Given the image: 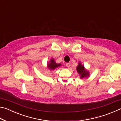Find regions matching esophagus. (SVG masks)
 I'll use <instances>...</instances> for the list:
<instances>
[{
	"label": "esophagus",
	"mask_w": 121,
	"mask_h": 121,
	"mask_svg": "<svg viewBox=\"0 0 121 121\" xmlns=\"http://www.w3.org/2000/svg\"><path fill=\"white\" fill-rule=\"evenodd\" d=\"M66 66L68 68H69L70 67V63H66Z\"/></svg>",
	"instance_id": "34e87169"
}]
</instances>
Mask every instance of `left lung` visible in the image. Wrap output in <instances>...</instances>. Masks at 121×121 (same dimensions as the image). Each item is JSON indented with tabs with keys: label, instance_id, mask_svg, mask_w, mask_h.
<instances>
[{
	"label": "left lung",
	"instance_id": "obj_1",
	"mask_svg": "<svg viewBox=\"0 0 121 121\" xmlns=\"http://www.w3.org/2000/svg\"><path fill=\"white\" fill-rule=\"evenodd\" d=\"M76 69L78 73L80 75L81 78H83L88 77L89 76V72L85 70L84 66L82 65L81 62L78 63Z\"/></svg>",
	"mask_w": 121,
	"mask_h": 121
}]
</instances>
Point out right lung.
Returning a JSON list of instances; mask_svg holds the SVG:
<instances>
[{
  "label": "right lung",
  "instance_id": "obj_1",
  "mask_svg": "<svg viewBox=\"0 0 121 121\" xmlns=\"http://www.w3.org/2000/svg\"><path fill=\"white\" fill-rule=\"evenodd\" d=\"M61 65V63H56V61H54V59L52 58L51 59V60L50 61V62L48 63V68L50 69V70H54L57 67H60Z\"/></svg>",
  "mask_w": 121,
  "mask_h": 121
}]
</instances>
